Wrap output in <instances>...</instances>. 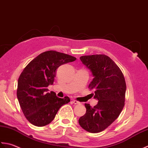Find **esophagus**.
<instances>
[{
	"mask_svg": "<svg viewBox=\"0 0 148 148\" xmlns=\"http://www.w3.org/2000/svg\"><path fill=\"white\" fill-rule=\"evenodd\" d=\"M71 102H72V103H73V104H79V103H80V102H78V101H76V100H74V99H73V100L71 101Z\"/></svg>",
	"mask_w": 148,
	"mask_h": 148,
	"instance_id": "obj_1",
	"label": "esophagus"
}]
</instances>
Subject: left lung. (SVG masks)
<instances>
[{"mask_svg":"<svg viewBox=\"0 0 148 148\" xmlns=\"http://www.w3.org/2000/svg\"><path fill=\"white\" fill-rule=\"evenodd\" d=\"M80 59L94 77L89 88L98 101L94 107L85 103L86 112L80 117L78 123L87 132L98 133L112 124L121 112L125 100V80L109 57L97 54L82 56Z\"/></svg>","mask_w":148,"mask_h":148,"instance_id":"8db88e82","label":"left lung"}]
</instances>
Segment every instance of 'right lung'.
<instances>
[{
    "label": "right lung",
    "mask_w": 148,
    "mask_h": 148,
    "mask_svg": "<svg viewBox=\"0 0 148 148\" xmlns=\"http://www.w3.org/2000/svg\"><path fill=\"white\" fill-rule=\"evenodd\" d=\"M75 57L56 51L41 53L27 65L18 80L17 98L26 119L33 125L44 126L52 121L59 108L70 101L59 98L53 91L56 70L60 66L75 61Z\"/></svg>",
    "instance_id": "obj_1"
}]
</instances>
